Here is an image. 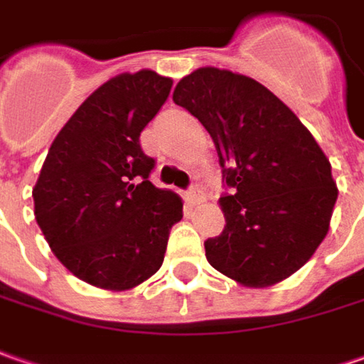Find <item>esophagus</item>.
Listing matches in <instances>:
<instances>
[{"mask_svg": "<svg viewBox=\"0 0 364 364\" xmlns=\"http://www.w3.org/2000/svg\"><path fill=\"white\" fill-rule=\"evenodd\" d=\"M203 191L199 189L198 185H193L189 191H187V201L191 203V205H199V203H203Z\"/></svg>", "mask_w": 364, "mask_h": 364, "instance_id": "1", "label": "esophagus"}]
</instances>
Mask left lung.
I'll return each mask as SVG.
<instances>
[{
    "mask_svg": "<svg viewBox=\"0 0 364 364\" xmlns=\"http://www.w3.org/2000/svg\"><path fill=\"white\" fill-rule=\"evenodd\" d=\"M173 102L210 132L234 191L218 201L226 226L205 240L208 262L257 289L291 277L322 245L338 198L316 138L273 91L228 69L183 77Z\"/></svg>",
    "mask_w": 364,
    "mask_h": 364,
    "instance_id": "left-lung-1",
    "label": "left lung"
}]
</instances>
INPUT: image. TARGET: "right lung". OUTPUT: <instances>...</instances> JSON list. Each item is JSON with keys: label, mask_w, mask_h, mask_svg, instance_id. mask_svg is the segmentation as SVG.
<instances>
[{"label": "right lung", "mask_w": 364, "mask_h": 364, "mask_svg": "<svg viewBox=\"0 0 364 364\" xmlns=\"http://www.w3.org/2000/svg\"><path fill=\"white\" fill-rule=\"evenodd\" d=\"M173 79L151 69L97 87L53 140L32 189L40 230L73 275L128 291L165 261L183 199L149 181L154 161L140 132L166 102Z\"/></svg>", "instance_id": "right-lung-1"}]
</instances>
